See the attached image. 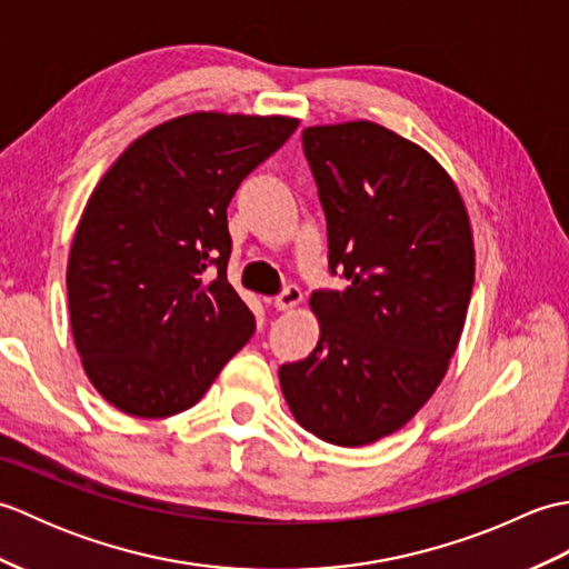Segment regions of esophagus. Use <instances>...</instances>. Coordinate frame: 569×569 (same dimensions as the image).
Returning <instances> with one entry per match:
<instances>
[{
	"label": "esophagus",
	"instance_id": "1",
	"mask_svg": "<svg viewBox=\"0 0 569 569\" xmlns=\"http://www.w3.org/2000/svg\"><path fill=\"white\" fill-rule=\"evenodd\" d=\"M300 300H303V293H300V288L288 286L281 296L273 298V308L281 310V312L293 310V308L300 303Z\"/></svg>",
	"mask_w": 569,
	"mask_h": 569
}]
</instances>
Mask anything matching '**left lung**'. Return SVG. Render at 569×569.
I'll return each instance as SVG.
<instances>
[{
	"mask_svg": "<svg viewBox=\"0 0 569 569\" xmlns=\"http://www.w3.org/2000/svg\"><path fill=\"white\" fill-rule=\"evenodd\" d=\"M303 149L328 217L332 271L318 291L316 349L278 369L293 418L361 447L401 430L442 383L475 286L469 212L445 166L369 119L318 124Z\"/></svg>",
	"mask_w": 569,
	"mask_h": 569,
	"instance_id": "obj_1",
	"label": "left lung"
}]
</instances>
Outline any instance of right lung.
I'll use <instances>...</instances> for the list:
<instances>
[{"mask_svg":"<svg viewBox=\"0 0 569 569\" xmlns=\"http://www.w3.org/2000/svg\"><path fill=\"white\" fill-rule=\"evenodd\" d=\"M298 122L180 114L131 141L94 186L68 253V310L82 369L117 410L183 413L249 342L257 322L227 281V204Z\"/></svg>","mask_w":569,"mask_h":569,"instance_id":"add662e5","label":"right lung"}]
</instances>
